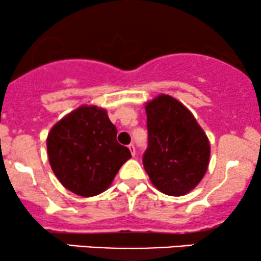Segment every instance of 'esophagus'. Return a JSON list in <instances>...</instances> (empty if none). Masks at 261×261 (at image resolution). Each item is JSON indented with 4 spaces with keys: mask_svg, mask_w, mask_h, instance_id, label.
I'll return each mask as SVG.
<instances>
[{
    "mask_svg": "<svg viewBox=\"0 0 261 261\" xmlns=\"http://www.w3.org/2000/svg\"><path fill=\"white\" fill-rule=\"evenodd\" d=\"M128 149H130L131 154H133V155L136 154V148H135V146L133 145V143H131V145H128Z\"/></svg>",
    "mask_w": 261,
    "mask_h": 261,
    "instance_id": "1",
    "label": "esophagus"
}]
</instances>
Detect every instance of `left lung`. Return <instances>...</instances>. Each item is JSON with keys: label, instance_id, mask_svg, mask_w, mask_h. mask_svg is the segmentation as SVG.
<instances>
[{"label": "left lung", "instance_id": "obj_1", "mask_svg": "<svg viewBox=\"0 0 261 261\" xmlns=\"http://www.w3.org/2000/svg\"><path fill=\"white\" fill-rule=\"evenodd\" d=\"M148 148L143 167L161 193L181 196L193 190L207 172L210 141L184 104L160 94L145 106Z\"/></svg>", "mask_w": 261, "mask_h": 261}]
</instances>
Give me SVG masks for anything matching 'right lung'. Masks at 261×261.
I'll list each match as a JSON object with an SVG mask.
<instances>
[{"instance_id": "1", "label": "right lung", "mask_w": 261, "mask_h": 261, "mask_svg": "<svg viewBox=\"0 0 261 261\" xmlns=\"http://www.w3.org/2000/svg\"><path fill=\"white\" fill-rule=\"evenodd\" d=\"M116 127L97 106H81L51 127L46 139L56 178L76 195H99L112 185L130 149L116 141Z\"/></svg>"}]
</instances>
